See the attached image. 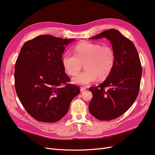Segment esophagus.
Instances as JSON below:
<instances>
[{"mask_svg": "<svg viewBox=\"0 0 155 155\" xmlns=\"http://www.w3.org/2000/svg\"><path fill=\"white\" fill-rule=\"evenodd\" d=\"M80 89H81V92H83V91H84L85 90V87H80Z\"/></svg>", "mask_w": 155, "mask_h": 155, "instance_id": "1", "label": "esophagus"}]
</instances>
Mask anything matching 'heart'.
Masks as SVG:
<instances>
[{
	"mask_svg": "<svg viewBox=\"0 0 155 155\" xmlns=\"http://www.w3.org/2000/svg\"><path fill=\"white\" fill-rule=\"evenodd\" d=\"M116 54L109 46L83 42L76 46L74 53L67 51L62 57L63 67L70 76L78 74L83 67L85 71L72 78V81L79 85L87 86L98 81H103L109 76L114 68Z\"/></svg>",
	"mask_w": 155,
	"mask_h": 155,
	"instance_id": "b5f03b06",
	"label": "heart"
}]
</instances>
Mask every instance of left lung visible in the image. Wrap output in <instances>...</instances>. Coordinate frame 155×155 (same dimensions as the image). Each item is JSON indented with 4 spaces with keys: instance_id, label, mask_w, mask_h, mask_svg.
<instances>
[{
    "instance_id": "1",
    "label": "left lung",
    "mask_w": 155,
    "mask_h": 155,
    "mask_svg": "<svg viewBox=\"0 0 155 155\" xmlns=\"http://www.w3.org/2000/svg\"><path fill=\"white\" fill-rule=\"evenodd\" d=\"M102 37L110 40L115 51L116 62L104 82L89 88L92 98L88 109L97 120L109 121L122 115L137 99L142 68L134 45L119 31L109 29L91 39Z\"/></svg>"
}]
</instances>
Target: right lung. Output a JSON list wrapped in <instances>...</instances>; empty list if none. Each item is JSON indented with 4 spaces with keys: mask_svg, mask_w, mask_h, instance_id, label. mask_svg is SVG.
Returning <instances> with one entry per match:
<instances>
[{
    "mask_svg": "<svg viewBox=\"0 0 155 155\" xmlns=\"http://www.w3.org/2000/svg\"><path fill=\"white\" fill-rule=\"evenodd\" d=\"M73 41L43 35L22 46L14 72L15 91L26 112L37 121L60 120L81 91L69 83L62 63L64 46Z\"/></svg>",
    "mask_w": 155,
    "mask_h": 155,
    "instance_id": "add662e5",
    "label": "right lung"
}]
</instances>
